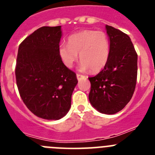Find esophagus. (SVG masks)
Returning a JSON list of instances; mask_svg holds the SVG:
<instances>
[{"label": "esophagus", "mask_w": 155, "mask_h": 155, "mask_svg": "<svg viewBox=\"0 0 155 155\" xmlns=\"http://www.w3.org/2000/svg\"><path fill=\"white\" fill-rule=\"evenodd\" d=\"M83 78H84V75H81L80 74H77V78H78V80L80 81L81 79Z\"/></svg>", "instance_id": "esophagus-1"}]
</instances>
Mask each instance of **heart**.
I'll list each match as a JSON object with an SVG mask.
<instances>
[{"mask_svg": "<svg viewBox=\"0 0 155 155\" xmlns=\"http://www.w3.org/2000/svg\"><path fill=\"white\" fill-rule=\"evenodd\" d=\"M58 50L63 63L68 68L73 67L80 53L81 69L89 68L92 72H98L107 64L110 46L109 38L104 31L84 30L71 35L68 43H61Z\"/></svg>", "mask_w": 155, "mask_h": 155, "instance_id": "obj_1", "label": "heart"}]
</instances>
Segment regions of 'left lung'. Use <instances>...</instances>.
I'll use <instances>...</instances> for the list:
<instances>
[{
    "mask_svg": "<svg viewBox=\"0 0 155 155\" xmlns=\"http://www.w3.org/2000/svg\"><path fill=\"white\" fill-rule=\"evenodd\" d=\"M110 42L106 65L91 82L89 98L101 113L115 114L125 107L134 94L137 77V54L130 38L113 26L105 25Z\"/></svg>",
    "mask_w": 155,
    "mask_h": 155,
    "instance_id": "obj_1",
    "label": "left lung"
}]
</instances>
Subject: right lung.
<instances>
[{
  "label": "right lung",
  "instance_id": "1",
  "mask_svg": "<svg viewBox=\"0 0 155 155\" xmlns=\"http://www.w3.org/2000/svg\"><path fill=\"white\" fill-rule=\"evenodd\" d=\"M61 36V26L38 28L21 42L16 61V83L23 102L34 115L48 120L68 113L78 84L76 74L59 55Z\"/></svg>",
  "mask_w": 155,
  "mask_h": 155
}]
</instances>
